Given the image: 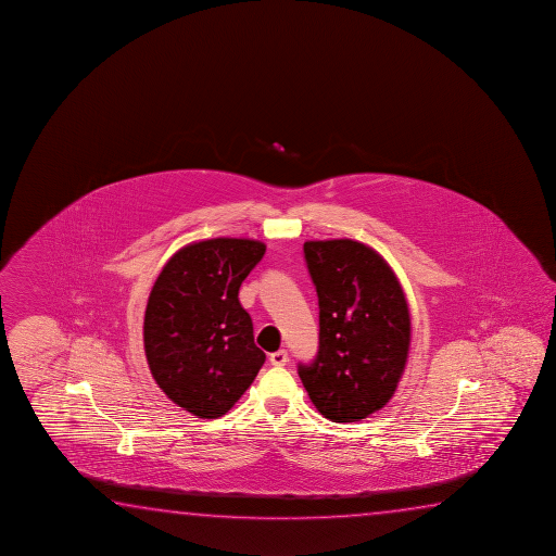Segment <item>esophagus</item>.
Returning a JSON list of instances; mask_svg holds the SVG:
<instances>
[{
	"label": "esophagus",
	"instance_id": "1",
	"mask_svg": "<svg viewBox=\"0 0 556 556\" xmlns=\"http://www.w3.org/2000/svg\"><path fill=\"white\" fill-rule=\"evenodd\" d=\"M269 362L275 367H282V365H287L289 362V354H287V350H277L274 354L269 355Z\"/></svg>",
	"mask_w": 556,
	"mask_h": 556
}]
</instances>
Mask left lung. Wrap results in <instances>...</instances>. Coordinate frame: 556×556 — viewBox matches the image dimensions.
I'll return each instance as SVG.
<instances>
[{
	"instance_id": "obj_1",
	"label": "left lung",
	"mask_w": 556,
	"mask_h": 556,
	"mask_svg": "<svg viewBox=\"0 0 556 556\" xmlns=\"http://www.w3.org/2000/svg\"><path fill=\"white\" fill-rule=\"evenodd\" d=\"M319 299V352L299 375L325 419L382 409L402 379L410 317L402 285L377 250L352 239L304 242Z\"/></svg>"
}]
</instances>
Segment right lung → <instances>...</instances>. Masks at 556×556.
<instances>
[{"label": "right lung", "mask_w": 556, "mask_h": 556, "mask_svg": "<svg viewBox=\"0 0 556 556\" xmlns=\"http://www.w3.org/2000/svg\"><path fill=\"white\" fill-rule=\"evenodd\" d=\"M266 254L254 239L191 242L169 257L147 302L143 342L153 379L199 419L226 415L256 379L266 354L239 302Z\"/></svg>", "instance_id": "right-lung-1"}]
</instances>
